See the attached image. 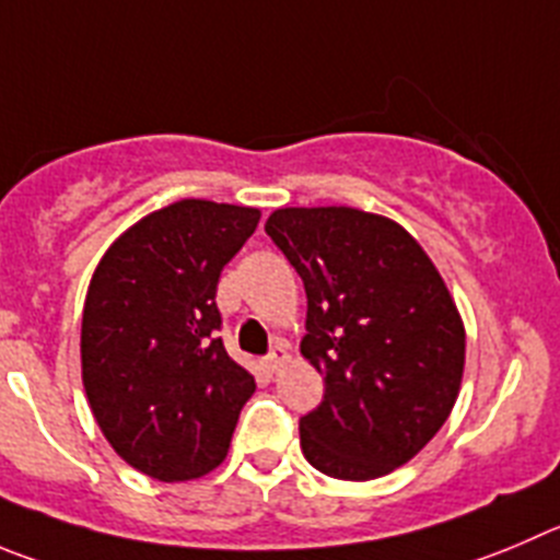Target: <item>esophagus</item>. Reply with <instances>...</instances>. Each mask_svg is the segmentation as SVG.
Listing matches in <instances>:
<instances>
[{
  "label": "esophagus",
  "instance_id": "obj_1",
  "mask_svg": "<svg viewBox=\"0 0 560 560\" xmlns=\"http://www.w3.org/2000/svg\"><path fill=\"white\" fill-rule=\"evenodd\" d=\"M287 362H290V348H287V342H276L273 348H270L268 357H265V368H268L270 373L281 370Z\"/></svg>",
  "mask_w": 560,
  "mask_h": 560
}]
</instances>
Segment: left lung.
Segmentation results:
<instances>
[{
  "label": "left lung",
  "instance_id": "1",
  "mask_svg": "<svg viewBox=\"0 0 560 560\" xmlns=\"http://www.w3.org/2000/svg\"><path fill=\"white\" fill-rule=\"evenodd\" d=\"M304 279L301 353L323 404L301 417V451L323 475L373 480L411 462L456 406L467 334L422 245L353 207H281L265 223Z\"/></svg>",
  "mask_w": 560,
  "mask_h": 560
}]
</instances>
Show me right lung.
<instances>
[{"label":"right lung","mask_w":560,"mask_h":560,"mask_svg":"<svg viewBox=\"0 0 560 560\" xmlns=\"http://www.w3.org/2000/svg\"><path fill=\"white\" fill-rule=\"evenodd\" d=\"M256 207L182 198L104 250L82 310V384L113 451L176 483L226 458L254 375L223 348V265L254 234Z\"/></svg>","instance_id":"right-lung-1"}]
</instances>
